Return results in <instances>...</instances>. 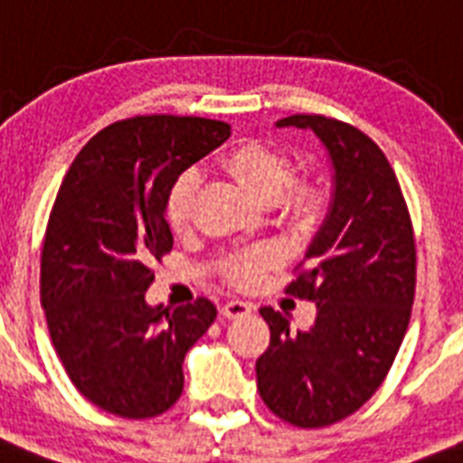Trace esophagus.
<instances>
[{
    "mask_svg": "<svg viewBox=\"0 0 463 463\" xmlns=\"http://www.w3.org/2000/svg\"><path fill=\"white\" fill-rule=\"evenodd\" d=\"M251 308H254V306L247 304V301H240V298H231V301H225V304L221 306V316L244 317V316H250Z\"/></svg>",
    "mask_w": 463,
    "mask_h": 463,
    "instance_id": "1",
    "label": "esophagus"
}]
</instances>
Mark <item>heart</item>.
I'll list each match as a JSON object with an SVG mask.
<instances>
[{
	"mask_svg": "<svg viewBox=\"0 0 463 463\" xmlns=\"http://www.w3.org/2000/svg\"><path fill=\"white\" fill-rule=\"evenodd\" d=\"M223 172L240 188L259 200L261 204H273L279 219L291 225H306L316 219L322 209V188L310 178H291V157L278 146L259 141L240 143L221 159ZM195 178L185 174L176 181L166 200V219L174 232H185L195 216ZM278 263V251L273 247L231 256L223 263V278L235 287L256 285L268 268Z\"/></svg>",
	"mask_w": 463,
	"mask_h": 463,
	"instance_id": "b5f03b06",
	"label": "heart"
}]
</instances>
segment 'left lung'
Listing matches in <instances>:
<instances>
[{
  "mask_svg": "<svg viewBox=\"0 0 463 463\" xmlns=\"http://www.w3.org/2000/svg\"><path fill=\"white\" fill-rule=\"evenodd\" d=\"M278 127L313 129L334 165L327 221L287 294L316 301V322L289 329L263 306L270 344L256 360L268 410L298 429H325L376 393L405 339L417 287L410 209L382 147L353 124L291 115Z\"/></svg>",
  "mask_w": 463,
  "mask_h": 463,
  "instance_id": "8db88e82",
  "label": "left lung"
}]
</instances>
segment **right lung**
I'll use <instances>...</instances> for the list:
<instances>
[{
  "label": "right lung",
  "mask_w": 463,
  "mask_h": 463,
  "mask_svg": "<svg viewBox=\"0 0 463 463\" xmlns=\"http://www.w3.org/2000/svg\"><path fill=\"white\" fill-rule=\"evenodd\" d=\"M231 136L207 118L108 124L70 165L42 247L46 325L70 382L122 419H153L184 393V357L216 320L204 297L150 308L153 263L174 247L166 200L178 176Z\"/></svg>",
  "instance_id": "right-lung-1"
}]
</instances>
